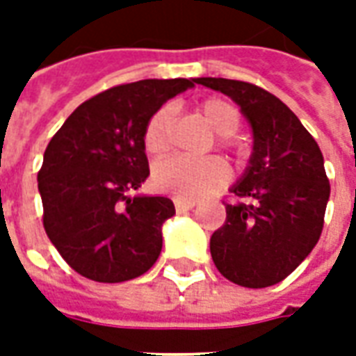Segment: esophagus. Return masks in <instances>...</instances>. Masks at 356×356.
I'll return each mask as SVG.
<instances>
[{"mask_svg":"<svg viewBox=\"0 0 356 356\" xmlns=\"http://www.w3.org/2000/svg\"><path fill=\"white\" fill-rule=\"evenodd\" d=\"M173 204H175V211H177V213H186V211H191V209L196 206L194 202H185V200H175Z\"/></svg>","mask_w":356,"mask_h":356,"instance_id":"esophagus-1","label":"esophagus"}]
</instances>
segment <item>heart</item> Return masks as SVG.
<instances>
[{
  "label": "heart",
  "instance_id": "b5f03b06",
  "mask_svg": "<svg viewBox=\"0 0 356 356\" xmlns=\"http://www.w3.org/2000/svg\"><path fill=\"white\" fill-rule=\"evenodd\" d=\"M200 114L211 131L217 133V147L234 150L238 147L232 137L240 127V114L232 102L225 99H206L200 104ZM148 154L163 156L173 143V108L163 106L156 110L148 120L143 133ZM231 179V170L219 156H208L202 160L173 156L162 160L152 170V185L160 193L171 194L173 198L185 202L209 196Z\"/></svg>",
  "mask_w": 356,
  "mask_h": 356
}]
</instances>
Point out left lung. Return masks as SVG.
<instances>
[{
  "instance_id": "1",
  "label": "left lung",
  "mask_w": 356,
  "mask_h": 356,
  "mask_svg": "<svg viewBox=\"0 0 356 356\" xmlns=\"http://www.w3.org/2000/svg\"><path fill=\"white\" fill-rule=\"evenodd\" d=\"M231 97L254 131L250 165L223 202L227 219L209 240L217 270L244 288L282 282L313 252L330 183L313 135L278 97L254 83L196 78Z\"/></svg>"
}]
</instances>
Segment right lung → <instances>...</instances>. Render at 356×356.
Listing matches in <instances>:
<instances>
[{
  "label": "right lung",
  "mask_w": 356,
  "mask_h": 356,
  "mask_svg": "<svg viewBox=\"0 0 356 356\" xmlns=\"http://www.w3.org/2000/svg\"><path fill=\"white\" fill-rule=\"evenodd\" d=\"M194 80H140L110 88L66 118L43 154L38 188L43 229L70 267L95 282L145 275L162 252L165 196H131L148 177V120Z\"/></svg>",
  "instance_id": "right-lung-1"
}]
</instances>
